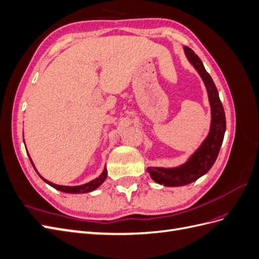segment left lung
<instances>
[{
  "label": "left lung",
  "instance_id": "left-lung-1",
  "mask_svg": "<svg viewBox=\"0 0 259 259\" xmlns=\"http://www.w3.org/2000/svg\"><path fill=\"white\" fill-rule=\"evenodd\" d=\"M187 58L197 69L204 82L211 109V124L207 137L195 153L183 166L176 168L149 167L147 170L154 182L167 187L186 186L206 174L213 166L221 147L226 131V116L224 107L218 96V91L208 72L203 66L201 59L191 49L185 46Z\"/></svg>",
  "mask_w": 259,
  "mask_h": 259
}]
</instances>
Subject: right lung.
<instances>
[{
    "label": "right lung",
    "mask_w": 259,
    "mask_h": 259,
    "mask_svg": "<svg viewBox=\"0 0 259 259\" xmlns=\"http://www.w3.org/2000/svg\"><path fill=\"white\" fill-rule=\"evenodd\" d=\"M28 155H29V154H28ZM29 159H30V161H31L30 156H29ZM31 163H32V165H33V162H32V161H31ZM33 167H34V165H33ZM34 169H35V167H34ZM35 170H36V169H35ZM36 173H37V171H36ZM40 177L44 180L45 183H48L50 186H52L53 188H55V189H57V190H59V191L67 192V193H86V192H91V191H93V190H95L96 188H98L101 184H103V183L105 182V179L107 178V169L105 168L104 171H103V174H101L99 177H97L96 179H94V180H92V182H90V183H88V184H85V185L76 186V187H67V186L55 185V184L49 182V180L44 179L42 176H40Z\"/></svg>",
    "instance_id": "obj_1"
}]
</instances>
